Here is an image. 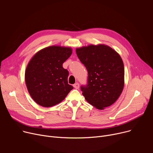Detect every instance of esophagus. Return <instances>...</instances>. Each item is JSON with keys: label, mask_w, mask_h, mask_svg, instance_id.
Wrapping results in <instances>:
<instances>
[{"label": "esophagus", "mask_w": 153, "mask_h": 153, "mask_svg": "<svg viewBox=\"0 0 153 153\" xmlns=\"http://www.w3.org/2000/svg\"><path fill=\"white\" fill-rule=\"evenodd\" d=\"M73 86H74V88H75L76 89H79V83H76L73 85Z\"/></svg>", "instance_id": "obj_1"}]
</instances>
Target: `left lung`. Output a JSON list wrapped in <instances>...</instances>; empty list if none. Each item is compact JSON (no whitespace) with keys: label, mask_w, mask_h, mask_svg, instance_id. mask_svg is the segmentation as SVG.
Instances as JSON below:
<instances>
[{"label":"left lung","mask_w":153,"mask_h":153,"mask_svg":"<svg viewBox=\"0 0 153 153\" xmlns=\"http://www.w3.org/2000/svg\"><path fill=\"white\" fill-rule=\"evenodd\" d=\"M76 54L88 71V83L81 86L86 100L99 110L113 105L124 86V66L120 55L108 45L77 48Z\"/></svg>","instance_id":"8db88e82"}]
</instances>
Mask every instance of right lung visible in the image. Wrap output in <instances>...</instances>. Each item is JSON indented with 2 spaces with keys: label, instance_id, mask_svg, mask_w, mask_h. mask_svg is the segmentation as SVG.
<instances>
[{
  "label": "right lung",
  "instance_id": "add662e5",
  "mask_svg": "<svg viewBox=\"0 0 153 153\" xmlns=\"http://www.w3.org/2000/svg\"><path fill=\"white\" fill-rule=\"evenodd\" d=\"M72 54V48L50 46L36 53L25 73V83L32 99L44 107L61 102L73 89L68 83V71L62 64Z\"/></svg>",
  "mask_w": 153,
  "mask_h": 153
}]
</instances>
